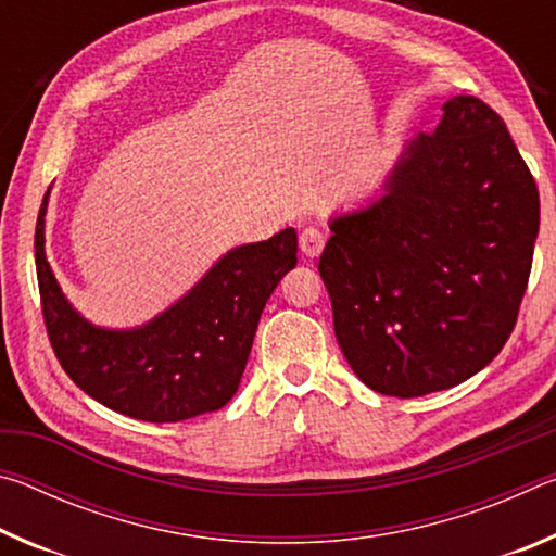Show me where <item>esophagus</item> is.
<instances>
[{"mask_svg":"<svg viewBox=\"0 0 556 556\" xmlns=\"http://www.w3.org/2000/svg\"><path fill=\"white\" fill-rule=\"evenodd\" d=\"M299 248L304 252L306 257H318L326 248V232L318 228H306L304 232L299 235Z\"/></svg>","mask_w":556,"mask_h":556,"instance_id":"esophagus-1","label":"esophagus"}]
</instances>
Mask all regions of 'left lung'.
<instances>
[{"label":"left lung","instance_id":"8db88e82","mask_svg":"<svg viewBox=\"0 0 556 556\" xmlns=\"http://www.w3.org/2000/svg\"><path fill=\"white\" fill-rule=\"evenodd\" d=\"M365 211L331 220L318 271L348 365L390 397L454 388L510 338L540 232V191L503 117L451 98Z\"/></svg>","mask_w":556,"mask_h":556}]
</instances>
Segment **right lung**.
Here are the masks:
<instances>
[{"label": "right lung", "mask_w": 556, "mask_h": 556, "mask_svg": "<svg viewBox=\"0 0 556 556\" xmlns=\"http://www.w3.org/2000/svg\"><path fill=\"white\" fill-rule=\"evenodd\" d=\"M43 195L36 220L46 333L65 375L105 407L127 417L184 421L225 407L238 392L267 299L296 267V232L230 250L162 316L131 331L88 324L63 296L43 250Z\"/></svg>", "instance_id": "add662e5"}]
</instances>
